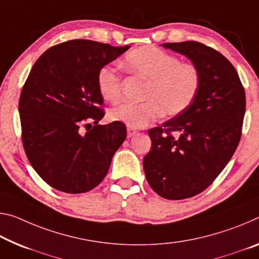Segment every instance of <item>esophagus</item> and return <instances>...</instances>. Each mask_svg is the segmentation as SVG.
I'll return each instance as SVG.
<instances>
[{
  "label": "esophagus",
  "mask_w": 259,
  "mask_h": 259,
  "mask_svg": "<svg viewBox=\"0 0 259 259\" xmlns=\"http://www.w3.org/2000/svg\"><path fill=\"white\" fill-rule=\"evenodd\" d=\"M126 130H128V134H126V136H128V138H130V137H133L134 135H136L138 131L135 129V128H131V126H126Z\"/></svg>",
  "instance_id": "34e87169"
}]
</instances>
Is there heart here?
I'll return each instance as SVG.
<instances>
[{"label": "heart", "mask_w": 259, "mask_h": 259, "mask_svg": "<svg viewBox=\"0 0 259 259\" xmlns=\"http://www.w3.org/2000/svg\"><path fill=\"white\" fill-rule=\"evenodd\" d=\"M130 73L146 80L141 104L123 102L110 109L109 117L131 128H144L163 113L174 116L195 101L202 84L199 69L192 63L180 62L179 57L162 49L145 46L129 52L122 61ZM98 90L105 100L120 99L121 76L109 65L97 76Z\"/></svg>", "instance_id": "heart-1"}]
</instances>
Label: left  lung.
<instances>
[{
    "label": "left lung",
    "mask_w": 259,
    "mask_h": 259,
    "mask_svg": "<svg viewBox=\"0 0 259 259\" xmlns=\"http://www.w3.org/2000/svg\"><path fill=\"white\" fill-rule=\"evenodd\" d=\"M161 46L187 56L199 69L202 84L184 112L149 130L152 146L143 166L159 196L186 199L204 191L233 157L242 135L245 93L235 68L215 49L197 41Z\"/></svg>",
    "instance_id": "1"
}]
</instances>
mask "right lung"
Returning a JSON list of instances; mask_svg holds the SVG:
<instances>
[{
    "mask_svg": "<svg viewBox=\"0 0 259 259\" xmlns=\"http://www.w3.org/2000/svg\"><path fill=\"white\" fill-rule=\"evenodd\" d=\"M129 48L70 40L47 49L32 67L18 106L23 145L34 170L56 190H92L124 142L122 122L98 124L105 112L97 76Z\"/></svg>",
    "mask_w": 259,
    "mask_h": 259,
    "instance_id": "add662e5",
    "label": "right lung"
}]
</instances>
